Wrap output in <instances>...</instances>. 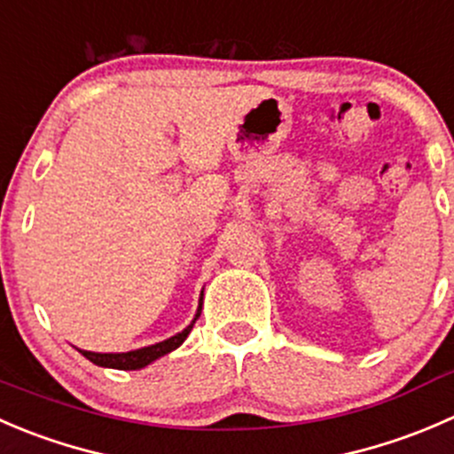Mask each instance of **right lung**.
I'll return each instance as SVG.
<instances>
[{
  "label": "right lung",
  "mask_w": 454,
  "mask_h": 454,
  "mask_svg": "<svg viewBox=\"0 0 454 454\" xmlns=\"http://www.w3.org/2000/svg\"><path fill=\"white\" fill-rule=\"evenodd\" d=\"M200 309H203V298H200V304H199V311H196L194 320H192L190 326H185V329L181 331V333L172 335L169 340H163V342L159 344H152V347H143V348H137V351H128V353H94V351H81L79 353L83 357H88L92 364L97 366H106V369H119V371H138L143 369V366L152 364L154 360H159V357L168 356V353H172L174 348L181 347L183 342H185V338L190 335L192 326H194V322L199 320L200 316Z\"/></svg>",
  "instance_id": "right-lung-1"
}]
</instances>
